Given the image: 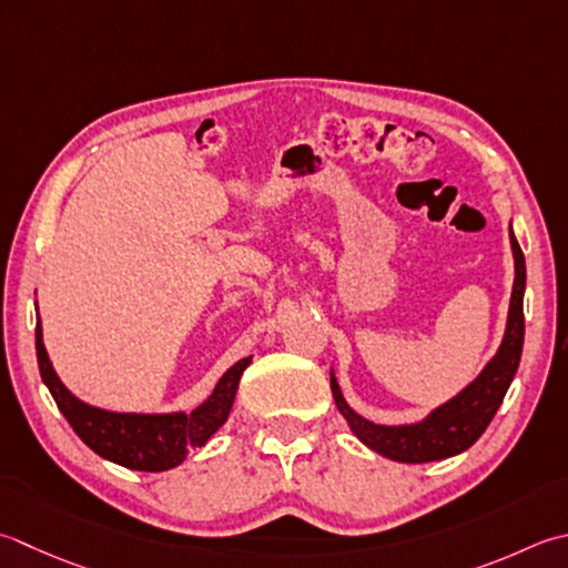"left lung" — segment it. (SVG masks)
<instances>
[{"instance_id": "obj_1", "label": "left lung", "mask_w": 568, "mask_h": 568, "mask_svg": "<svg viewBox=\"0 0 568 568\" xmlns=\"http://www.w3.org/2000/svg\"><path fill=\"white\" fill-rule=\"evenodd\" d=\"M509 241H513L515 253V287L513 300H509V317H507V332L505 339L499 344L495 359L485 366L483 374L460 392L458 396L433 410V414L414 426H376L372 420H364L354 414L342 398L339 386L332 376V396H335L337 408L342 416L347 418L349 428L354 430L364 446L386 455V458L398 463H430L443 460L450 455H458L468 450L473 443L483 436L485 428L490 426L499 404L507 394L509 384H513L519 357H521V342H525V283H527V268H525V253H521L515 233L509 231Z\"/></svg>"}]
</instances>
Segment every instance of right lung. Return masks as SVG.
Instances as JSON below:
<instances>
[{"label":"right lung","mask_w":568,"mask_h":568,"mask_svg":"<svg viewBox=\"0 0 568 568\" xmlns=\"http://www.w3.org/2000/svg\"><path fill=\"white\" fill-rule=\"evenodd\" d=\"M37 357L43 384L49 386L55 406L69 420L88 448L100 458L113 460L122 468L160 473L180 465L189 450L202 448L214 433L224 426L229 410L236 398L241 374L251 364V357L241 359L221 376L214 394L194 408L192 414H113V410L93 408L78 398L61 384L43 349L41 322L37 325Z\"/></svg>","instance_id":"add662e5"}]
</instances>
